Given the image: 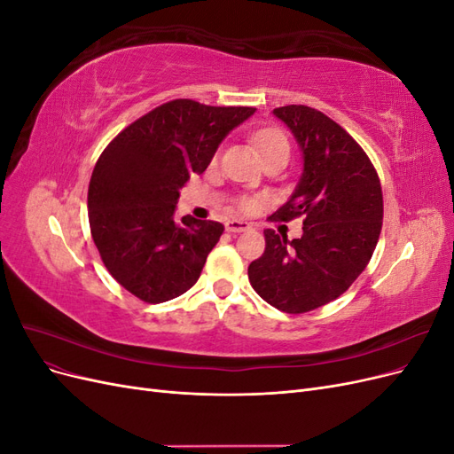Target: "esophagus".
Wrapping results in <instances>:
<instances>
[{
  "label": "esophagus",
  "mask_w": 454,
  "mask_h": 454,
  "mask_svg": "<svg viewBox=\"0 0 454 454\" xmlns=\"http://www.w3.org/2000/svg\"><path fill=\"white\" fill-rule=\"evenodd\" d=\"M252 225L248 222H242V219H229V222L225 223V229L229 232H244L248 231Z\"/></svg>",
  "instance_id": "34e87169"
}]
</instances>
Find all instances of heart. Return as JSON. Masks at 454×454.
<instances>
[{
	"label": "heart",
	"mask_w": 454,
	"mask_h": 454,
	"mask_svg": "<svg viewBox=\"0 0 454 454\" xmlns=\"http://www.w3.org/2000/svg\"><path fill=\"white\" fill-rule=\"evenodd\" d=\"M254 142L259 147L261 153H263V157L272 155V153H278V151H286V153H287V151H290V145H287L286 136L280 130H274V129L257 132L254 136ZM240 206H242L244 210H252V208H255V206H257V200H254V199H242Z\"/></svg>",
	"instance_id": "heart-1"
}]
</instances>
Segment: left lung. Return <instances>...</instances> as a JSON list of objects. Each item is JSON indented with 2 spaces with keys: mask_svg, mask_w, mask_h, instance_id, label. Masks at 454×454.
<instances>
[{
  "mask_svg": "<svg viewBox=\"0 0 454 454\" xmlns=\"http://www.w3.org/2000/svg\"><path fill=\"white\" fill-rule=\"evenodd\" d=\"M272 114L292 130L303 172L270 219L303 215V237L287 240L265 229V252L248 278L269 305L301 314L345 294L367 267L382 227V191L365 151L335 121L309 106Z\"/></svg>",
  "mask_w": 454,
  "mask_h": 454,
  "instance_id": "obj_1",
  "label": "left lung"
}]
</instances>
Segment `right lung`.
Returning a JSON list of instances; mask_svg holds the SVG:
<instances>
[{
    "instance_id": "obj_1",
    "label": "right lung",
    "mask_w": 454,
    "mask_h": 454,
    "mask_svg": "<svg viewBox=\"0 0 454 454\" xmlns=\"http://www.w3.org/2000/svg\"><path fill=\"white\" fill-rule=\"evenodd\" d=\"M254 114L255 107L172 100L104 149L89 185V223L106 269L132 295L164 303L199 280L223 225L191 215L176 222L180 189Z\"/></svg>"
}]
</instances>
